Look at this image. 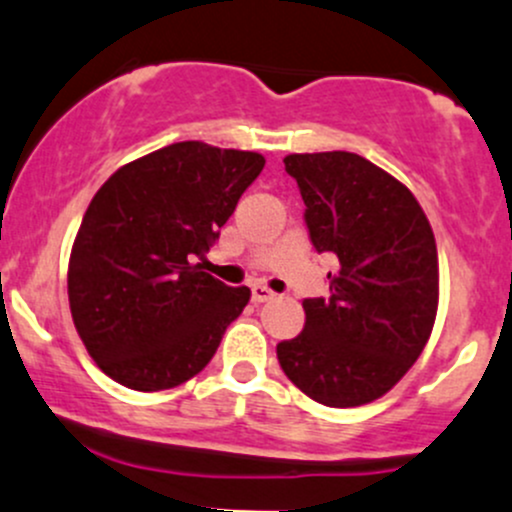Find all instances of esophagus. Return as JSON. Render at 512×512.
I'll return each mask as SVG.
<instances>
[{"mask_svg":"<svg viewBox=\"0 0 512 512\" xmlns=\"http://www.w3.org/2000/svg\"><path fill=\"white\" fill-rule=\"evenodd\" d=\"M270 299H274V292L272 289H267L265 284H255V287H252V301H255V304H262V301H270Z\"/></svg>","mask_w":512,"mask_h":512,"instance_id":"esophagus-1","label":"esophagus"}]
</instances>
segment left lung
I'll list each match as a JSON object with an SVG mask.
<instances>
[{"instance_id": "1", "label": "left lung", "mask_w": 512, "mask_h": 512, "mask_svg": "<svg viewBox=\"0 0 512 512\" xmlns=\"http://www.w3.org/2000/svg\"><path fill=\"white\" fill-rule=\"evenodd\" d=\"M309 238L331 252L328 299H304V331L277 346L284 375L326 407L383 397L432 336L439 257L412 191L351 152L289 154Z\"/></svg>"}]
</instances>
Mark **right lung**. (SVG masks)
Masks as SVG:
<instances>
[{
    "instance_id": "obj_1",
    "label": "right lung",
    "mask_w": 512,
    "mask_h": 512,
    "mask_svg": "<svg viewBox=\"0 0 512 512\" xmlns=\"http://www.w3.org/2000/svg\"><path fill=\"white\" fill-rule=\"evenodd\" d=\"M265 157L176 142L120 166L90 201L68 262L75 331L115 383L139 392L201 373L250 301L203 260Z\"/></svg>"
}]
</instances>
